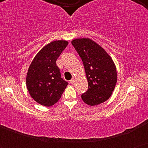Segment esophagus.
Returning <instances> with one entry per match:
<instances>
[{"instance_id":"34e87169","label":"esophagus","mask_w":148,"mask_h":148,"mask_svg":"<svg viewBox=\"0 0 148 148\" xmlns=\"http://www.w3.org/2000/svg\"><path fill=\"white\" fill-rule=\"evenodd\" d=\"M75 82V79H72L70 81V84H74Z\"/></svg>"}]
</instances>
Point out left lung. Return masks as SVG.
<instances>
[{
    "instance_id": "8db88e82",
    "label": "left lung",
    "mask_w": 148,
    "mask_h": 148,
    "mask_svg": "<svg viewBox=\"0 0 148 148\" xmlns=\"http://www.w3.org/2000/svg\"><path fill=\"white\" fill-rule=\"evenodd\" d=\"M84 63L88 89L82 99L90 106L105 102L111 96L117 82L116 66L104 48L90 38L71 42Z\"/></svg>"
}]
</instances>
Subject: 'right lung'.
Segmentation results:
<instances>
[{"label": "right lung", "mask_w": 148, "mask_h": 148, "mask_svg": "<svg viewBox=\"0 0 148 148\" xmlns=\"http://www.w3.org/2000/svg\"><path fill=\"white\" fill-rule=\"evenodd\" d=\"M68 45L65 40H56L38 52L28 69L26 86L36 102L51 106L59 100L68 83L61 77L56 61Z\"/></svg>", "instance_id": "obj_1"}]
</instances>
